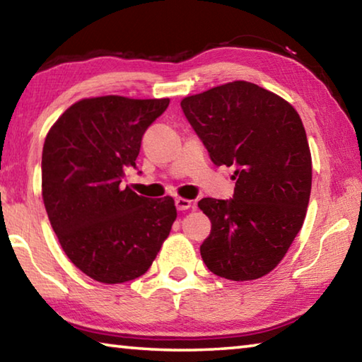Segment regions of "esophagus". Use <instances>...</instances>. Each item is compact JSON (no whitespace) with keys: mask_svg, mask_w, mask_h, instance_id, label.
Instances as JSON below:
<instances>
[{"mask_svg":"<svg viewBox=\"0 0 362 362\" xmlns=\"http://www.w3.org/2000/svg\"><path fill=\"white\" fill-rule=\"evenodd\" d=\"M192 201L189 199H185V198H177L175 199V207H177V211H187V209H189V207H192Z\"/></svg>","mask_w":362,"mask_h":362,"instance_id":"34e87169","label":"esophagus"}]
</instances>
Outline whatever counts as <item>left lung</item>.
Returning a JSON list of instances; mask_svg holds the SVG:
<instances>
[{
  "label": "left lung",
  "instance_id": "1",
  "mask_svg": "<svg viewBox=\"0 0 362 362\" xmlns=\"http://www.w3.org/2000/svg\"><path fill=\"white\" fill-rule=\"evenodd\" d=\"M180 107L216 166L235 168L231 199L203 198L211 235L201 244L220 278L250 281L278 265L305 220L311 155L291 103L254 83L233 81L185 97Z\"/></svg>",
  "mask_w": 362,
  "mask_h": 362
}]
</instances>
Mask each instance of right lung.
<instances>
[{"instance_id": "1", "label": "right lung", "mask_w": 362, "mask_h": 362, "mask_svg": "<svg viewBox=\"0 0 362 362\" xmlns=\"http://www.w3.org/2000/svg\"><path fill=\"white\" fill-rule=\"evenodd\" d=\"M169 99L94 97L71 105L42 146V199L69 259L99 283L146 273L177 217L174 199H150L121 185L142 137Z\"/></svg>"}]
</instances>
